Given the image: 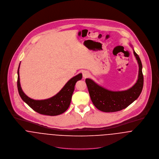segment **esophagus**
Returning <instances> with one entry per match:
<instances>
[{
    "mask_svg": "<svg viewBox=\"0 0 159 159\" xmlns=\"http://www.w3.org/2000/svg\"><path fill=\"white\" fill-rule=\"evenodd\" d=\"M89 75H90L89 72H88V71H84L83 72V76L84 78H86L89 77Z\"/></svg>",
    "mask_w": 159,
    "mask_h": 159,
    "instance_id": "1",
    "label": "esophagus"
}]
</instances>
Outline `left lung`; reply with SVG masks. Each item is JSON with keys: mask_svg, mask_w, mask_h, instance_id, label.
Segmentation results:
<instances>
[{"mask_svg": "<svg viewBox=\"0 0 159 159\" xmlns=\"http://www.w3.org/2000/svg\"><path fill=\"white\" fill-rule=\"evenodd\" d=\"M133 48V47H132ZM134 54L138 64V76L136 83L125 91L108 90L98 85L90 78L86 79V83L94 106L100 111L110 113L125 109L139 96L143 87L142 64L139 56L134 49Z\"/></svg>", "mask_w": 159, "mask_h": 159, "instance_id": "8db88e82", "label": "left lung"}]
</instances>
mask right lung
Here are the masks:
<instances>
[{"label":"right lung","instance_id":"obj_1","mask_svg":"<svg viewBox=\"0 0 159 159\" xmlns=\"http://www.w3.org/2000/svg\"><path fill=\"white\" fill-rule=\"evenodd\" d=\"M21 63V62H20ZM20 66L18 69V90L23 101L35 111L44 115L57 116L64 113L69 107L76 83L82 79V73L71 78L57 94L45 100H34L22 90L20 79Z\"/></svg>","mask_w":159,"mask_h":159}]
</instances>
